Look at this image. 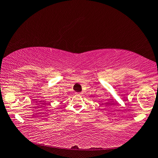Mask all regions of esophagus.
I'll return each mask as SVG.
<instances>
[{"label":"esophagus","instance_id":"obj_1","mask_svg":"<svg viewBox=\"0 0 158 158\" xmlns=\"http://www.w3.org/2000/svg\"><path fill=\"white\" fill-rule=\"evenodd\" d=\"M77 94L79 95V96H81V93H77Z\"/></svg>","mask_w":158,"mask_h":158}]
</instances>
